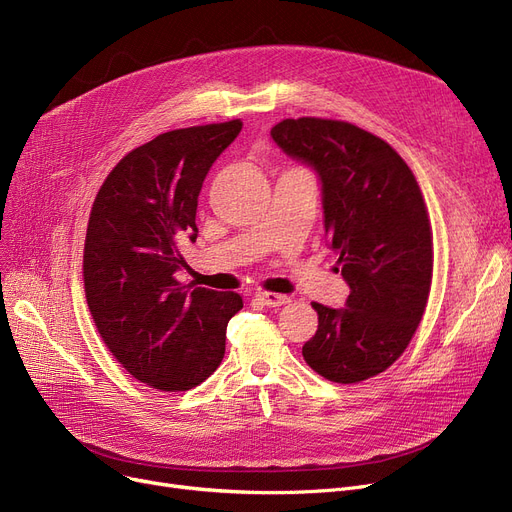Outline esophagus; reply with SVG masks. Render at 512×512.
I'll return each instance as SVG.
<instances>
[{
  "label": "esophagus",
  "mask_w": 512,
  "mask_h": 512,
  "mask_svg": "<svg viewBox=\"0 0 512 512\" xmlns=\"http://www.w3.org/2000/svg\"><path fill=\"white\" fill-rule=\"evenodd\" d=\"M257 301L265 307H282L288 303V297L286 294H276V292H259Z\"/></svg>",
  "instance_id": "obj_1"
}]
</instances>
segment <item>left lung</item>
I'll return each mask as SVG.
<instances>
[{"label":"left lung","mask_w":512,"mask_h":512,"mask_svg":"<svg viewBox=\"0 0 512 512\" xmlns=\"http://www.w3.org/2000/svg\"><path fill=\"white\" fill-rule=\"evenodd\" d=\"M274 143L321 184L328 247L351 294L340 309L311 303L307 365L330 382L386 371L411 342L432 286V230L419 184L386 141L340 120H282Z\"/></svg>","instance_id":"1"}]
</instances>
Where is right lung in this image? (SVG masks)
<instances>
[{
  "mask_svg": "<svg viewBox=\"0 0 512 512\" xmlns=\"http://www.w3.org/2000/svg\"><path fill=\"white\" fill-rule=\"evenodd\" d=\"M240 120L180 128L132 149L95 197L85 240V292L95 326L124 369L164 392L205 382L226 353L236 292L182 286L180 245L197 238V203Z\"/></svg>",
  "mask_w": 512,
  "mask_h": 512,
  "instance_id": "add662e5",
  "label": "right lung"
}]
</instances>
